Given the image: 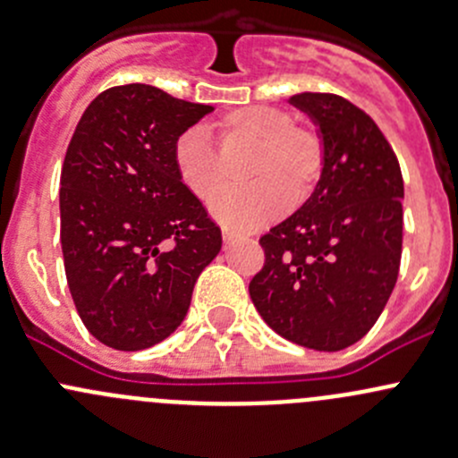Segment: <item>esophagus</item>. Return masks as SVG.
I'll return each instance as SVG.
<instances>
[{
	"mask_svg": "<svg viewBox=\"0 0 458 458\" xmlns=\"http://www.w3.org/2000/svg\"><path fill=\"white\" fill-rule=\"evenodd\" d=\"M239 237H242V234H239L237 230H233V228H224V242H225V243L237 242Z\"/></svg>",
	"mask_w": 458,
	"mask_h": 458,
	"instance_id": "obj_1",
	"label": "esophagus"
}]
</instances>
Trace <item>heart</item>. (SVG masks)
<instances>
[{"mask_svg":"<svg viewBox=\"0 0 458 458\" xmlns=\"http://www.w3.org/2000/svg\"><path fill=\"white\" fill-rule=\"evenodd\" d=\"M224 155L250 150L243 177L248 186L233 188L212 203V215L230 228L250 230L276 219L312 195L326 168V140L310 122H294L279 106H243L216 122ZM173 165L183 188L210 201L225 186L224 157L199 128H188L173 143Z\"/></svg>","mask_w":458,"mask_h":458,"instance_id":"heart-1","label":"heart"}]
</instances>
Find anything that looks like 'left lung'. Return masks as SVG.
<instances>
[{"label":"left lung","mask_w":458,"mask_h":458,"mask_svg":"<svg viewBox=\"0 0 458 458\" xmlns=\"http://www.w3.org/2000/svg\"><path fill=\"white\" fill-rule=\"evenodd\" d=\"M326 140V168L310 199L259 239L263 267L250 299L293 344L336 352L381 317L401 266L403 177L390 141L366 110L332 92H301Z\"/></svg>","instance_id":"left-lung-1"}]
</instances>
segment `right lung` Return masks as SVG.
<instances>
[{
  "label": "right lung",
  "mask_w": 458,
  "mask_h": 458,
  "mask_svg": "<svg viewBox=\"0 0 458 458\" xmlns=\"http://www.w3.org/2000/svg\"><path fill=\"white\" fill-rule=\"evenodd\" d=\"M212 106L146 84L113 86L81 114L59 179L62 252L86 330L146 350L186 317L221 228L179 182L173 143Z\"/></svg>",
  "instance_id": "1"
}]
</instances>
